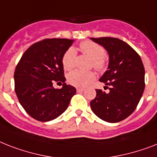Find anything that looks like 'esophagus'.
Returning <instances> with one entry per match:
<instances>
[{
    "mask_svg": "<svg viewBox=\"0 0 157 157\" xmlns=\"http://www.w3.org/2000/svg\"><path fill=\"white\" fill-rule=\"evenodd\" d=\"M76 91L83 92V91H85V89H83V88H77V89H76Z\"/></svg>",
    "mask_w": 157,
    "mask_h": 157,
    "instance_id": "34e87169",
    "label": "esophagus"
}]
</instances>
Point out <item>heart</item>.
Masks as SVG:
<instances>
[{
    "label": "heart",
    "instance_id": "1",
    "mask_svg": "<svg viewBox=\"0 0 157 157\" xmlns=\"http://www.w3.org/2000/svg\"><path fill=\"white\" fill-rule=\"evenodd\" d=\"M81 52L90 56L92 59V66L98 71H104L107 66V61L105 58V49L101 45L92 41H85L80 43ZM76 51L70 48L63 54L62 63L66 70L73 68L76 63ZM95 73L92 71L84 72L81 70H75L67 76V81L71 85L76 87H85L90 85L95 80Z\"/></svg>",
    "mask_w": 157,
    "mask_h": 157
}]
</instances>
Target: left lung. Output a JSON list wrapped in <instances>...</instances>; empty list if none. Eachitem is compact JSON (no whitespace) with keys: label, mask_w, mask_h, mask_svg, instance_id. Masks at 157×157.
<instances>
[{"label":"left lung","mask_w":157,"mask_h":157,"mask_svg":"<svg viewBox=\"0 0 157 157\" xmlns=\"http://www.w3.org/2000/svg\"><path fill=\"white\" fill-rule=\"evenodd\" d=\"M90 39L109 54V66L99 81L109 87L108 94L96 90L90 106L101 119L118 123L131 115L140 102L145 87L144 67L138 53L123 40L110 37Z\"/></svg>","instance_id":"obj_1"}]
</instances>
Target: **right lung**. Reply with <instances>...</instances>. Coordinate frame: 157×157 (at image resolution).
Segmentation results:
<instances>
[{
	"label": "right lung",
	"mask_w": 157,
	"mask_h": 157,
	"mask_svg": "<svg viewBox=\"0 0 157 157\" xmlns=\"http://www.w3.org/2000/svg\"><path fill=\"white\" fill-rule=\"evenodd\" d=\"M73 40L46 39L37 42L22 55L14 72L15 92L19 102L33 118L48 122L62 114L76 94L67 85L62 63L63 54ZM63 83L58 90L54 81Z\"/></svg>",
	"instance_id": "add662e5"
}]
</instances>
